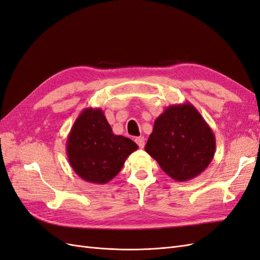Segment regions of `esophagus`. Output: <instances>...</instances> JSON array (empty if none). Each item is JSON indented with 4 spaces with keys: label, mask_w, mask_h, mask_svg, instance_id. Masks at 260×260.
<instances>
[{
    "label": "esophagus",
    "mask_w": 260,
    "mask_h": 260,
    "mask_svg": "<svg viewBox=\"0 0 260 260\" xmlns=\"http://www.w3.org/2000/svg\"><path fill=\"white\" fill-rule=\"evenodd\" d=\"M136 142H137V144H138L141 148H143V147H144V145H145V140H144V138H143V137H139V138H137V139H136Z\"/></svg>",
    "instance_id": "esophagus-1"
}]
</instances>
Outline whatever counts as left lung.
Instances as JSON below:
<instances>
[{"mask_svg": "<svg viewBox=\"0 0 260 260\" xmlns=\"http://www.w3.org/2000/svg\"><path fill=\"white\" fill-rule=\"evenodd\" d=\"M145 151L179 182L200 176L214 158L216 138L191 103L169 105L154 122Z\"/></svg>", "mask_w": 260, "mask_h": 260, "instance_id": "8db88e82", "label": "left lung"}]
</instances>
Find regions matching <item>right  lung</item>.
<instances>
[{
  "label": "right lung",
  "instance_id": "right-lung-1",
  "mask_svg": "<svg viewBox=\"0 0 260 260\" xmlns=\"http://www.w3.org/2000/svg\"><path fill=\"white\" fill-rule=\"evenodd\" d=\"M139 148L132 140L113 133L101 108H84L70 130L66 152L70 166L86 182L105 184L127 157Z\"/></svg>",
  "mask_w": 260,
  "mask_h": 260
}]
</instances>
